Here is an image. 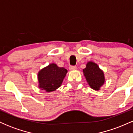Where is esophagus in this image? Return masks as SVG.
Returning <instances> with one entry per match:
<instances>
[{
    "label": "esophagus",
    "instance_id": "esophagus-1",
    "mask_svg": "<svg viewBox=\"0 0 133 133\" xmlns=\"http://www.w3.org/2000/svg\"><path fill=\"white\" fill-rule=\"evenodd\" d=\"M77 69V68H76V66H70L69 67V70L70 71H75V70Z\"/></svg>",
    "mask_w": 133,
    "mask_h": 133
}]
</instances>
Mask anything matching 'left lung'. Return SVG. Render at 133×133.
<instances>
[{"label": "left lung", "instance_id": "8db88e82", "mask_svg": "<svg viewBox=\"0 0 133 133\" xmlns=\"http://www.w3.org/2000/svg\"><path fill=\"white\" fill-rule=\"evenodd\" d=\"M87 82L91 89L99 91L105 82L104 73L95 62H87L86 68L82 70Z\"/></svg>", "mask_w": 133, "mask_h": 133}]
</instances>
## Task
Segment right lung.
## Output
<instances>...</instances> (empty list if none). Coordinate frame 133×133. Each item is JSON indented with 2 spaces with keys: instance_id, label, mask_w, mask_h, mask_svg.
Instances as JSON below:
<instances>
[{
  "instance_id": "obj_1",
  "label": "right lung",
  "mask_w": 133,
  "mask_h": 133,
  "mask_svg": "<svg viewBox=\"0 0 133 133\" xmlns=\"http://www.w3.org/2000/svg\"><path fill=\"white\" fill-rule=\"evenodd\" d=\"M67 73L68 70L64 68H59L55 63L49 64L38 72V87L47 92L56 91L61 86Z\"/></svg>"
}]
</instances>
